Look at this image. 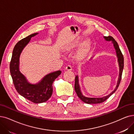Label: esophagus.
<instances>
[{"instance_id":"1","label":"esophagus","mask_w":134,"mask_h":134,"mask_svg":"<svg viewBox=\"0 0 134 134\" xmlns=\"http://www.w3.org/2000/svg\"><path fill=\"white\" fill-rule=\"evenodd\" d=\"M66 69L67 70H72V66L70 65H68L66 67Z\"/></svg>"}]
</instances>
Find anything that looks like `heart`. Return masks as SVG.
<instances>
[{
	"mask_svg": "<svg viewBox=\"0 0 134 134\" xmlns=\"http://www.w3.org/2000/svg\"><path fill=\"white\" fill-rule=\"evenodd\" d=\"M82 53H83V52H80V54H79V56H81V55H82Z\"/></svg>",
	"mask_w": 134,
	"mask_h": 134,
	"instance_id": "obj_1",
	"label": "heart"
}]
</instances>
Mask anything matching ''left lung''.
I'll list each match as a JSON object with an SVG mask.
<instances>
[{"instance_id": "obj_1", "label": "left lung", "mask_w": 134, "mask_h": 134, "mask_svg": "<svg viewBox=\"0 0 134 134\" xmlns=\"http://www.w3.org/2000/svg\"><path fill=\"white\" fill-rule=\"evenodd\" d=\"M104 38L106 41H111L112 43L114 44V48L116 50V53L117 57H118V60L119 65V76L118 81L117 85H116L115 89L111 93H110L109 95L105 96V97H102V98H88V97H85L84 96L82 95L81 91H80V87H79L78 76H76L75 79V86H74L75 90V92H76L78 97L80 98V99L86 103L97 104V103H100L103 102H104L105 100L107 99L112 94H113L116 91V90H117L118 88L119 84L120 83L123 68H124V57H123L122 54L119 48L118 44L117 42L115 41V40L114 39L113 37L104 36Z\"/></svg>"}]
</instances>
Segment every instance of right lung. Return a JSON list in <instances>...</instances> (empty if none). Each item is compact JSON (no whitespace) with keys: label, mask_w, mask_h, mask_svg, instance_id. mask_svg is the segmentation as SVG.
<instances>
[{"label":"right lung","mask_w":134,"mask_h":134,"mask_svg":"<svg viewBox=\"0 0 134 134\" xmlns=\"http://www.w3.org/2000/svg\"><path fill=\"white\" fill-rule=\"evenodd\" d=\"M38 33L29 35L19 41L14 47L11 61L10 71L14 86L18 92L25 98L35 103L44 102L48 99L53 92V82L61 74L58 70L48 74L38 83H29L25 77L19 71V57L24 48L30 42L31 38Z\"/></svg>","instance_id":"obj_1"}]
</instances>
